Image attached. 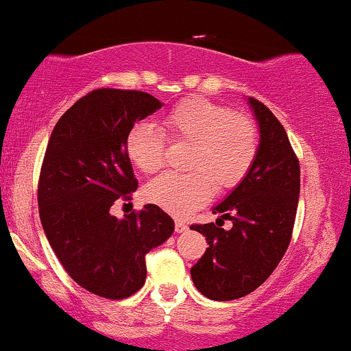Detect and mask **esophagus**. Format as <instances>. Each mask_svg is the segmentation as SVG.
<instances>
[{
	"label": "esophagus",
	"instance_id": "1",
	"mask_svg": "<svg viewBox=\"0 0 351 351\" xmlns=\"http://www.w3.org/2000/svg\"><path fill=\"white\" fill-rule=\"evenodd\" d=\"M187 230V225L180 219H176V233H184Z\"/></svg>",
	"mask_w": 351,
	"mask_h": 351
}]
</instances>
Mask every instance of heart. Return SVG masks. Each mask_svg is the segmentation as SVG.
<instances>
[{"mask_svg":"<svg viewBox=\"0 0 351 351\" xmlns=\"http://www.w3.org/2000/svg\"><path fill=\"white\" fill-rule=\"evenodd\" d=\"M165 130L176 142L193 143L189 174H162L145 187L152 204L176 216H186L218 189L234 186L252 167L256 155V130L247 118L209 99H189L167 114ZM130 162L152 174L164 165V133L149 121L130 128L125 140Z\"/></svg>","mask_w":351,"mask_h":351,"instance_id":"obj_1","label":"heart"}]
</instances>
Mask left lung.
<instances>
[{
  "label": "left lung",
  "instance_id": "8db88e82",
  "mask_svg": "<svg viewBox=\"0 0 351 351\" xmlns=\"http://www.w3.org/2000/svg\"><path fill=\"white\" fill-rule=\"evenodd\" d=\"M247 101L260 133L254 164L213 208L216 223L191 225L209 245L191 277L213 301L243 298L269 279L287 250L298 211L301 171L287 133L265 104ZM223 219L234 223L230 230L219 228Z\"/></svg>",
  "mask_w": 351,
  "mask_h": 351
}]
</instances>
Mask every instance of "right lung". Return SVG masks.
I'll return each mask as SVG.
<instances>
[{"label":"right lung","mask_w":351,"mask_h":351,"mask_svg":"<svg viewBox=\"0 0 351 351\" xmlns=\"http://www.w3.org/2000/svg\"><path fill=\"white\" fill-rule=\"evenodd\" d=\"M164 104L149 93L96 89L72 104L50 135L38 182L45 237L86 291L125 299L145 284V255L174 233V219L145 204L125 218L111 206L136 191L125 140Z\"/></svg>","instance_id":"obj_1"}]
</instances>
